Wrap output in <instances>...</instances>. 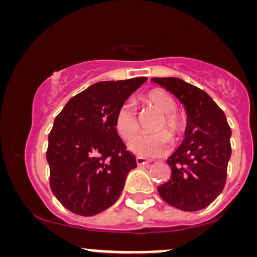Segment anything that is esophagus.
I'll return each mask as SVG.
<instances>
[{
  "label": "esophagus",
  "instance_id": "esophagus-1",
  "mask_svg": "<svg viewBox=\"0 0 257 257\" xmlns=\"http://www.w3.org/2000/svg\"><path fill=\"white\" fill-rule=\"evenodd\" d=\"M137 164L138 167H144L149 164V161H146L145 158H141V157H137Z\"/></svg>",
  "mask_w": 257,
  "mask_h": 257
}]
</instances>
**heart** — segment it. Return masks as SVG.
<instances>
[{
  "instance_id": "heart-1",
  "label": "heart",
  "mask_w": 257,
  "mask_h": 257,
  "mask_svg": "<svg viewBox=\"0 0 257 257\" xmlns=\"http://www.w3.org/2000/svg\"><path fill=\"white\" fill-rule=\"evenodd\" d=\"M147 105L161 113V118L156 122L155 134H143L132 139L139 132L138 114L131 102H125L119 107L116 116V129L125 140H129V151L141 158H158L166 156L172 149V138L179 139L184 129V119L176 113V102L167 91L156 89L144 96Z\"/></svg>"
}]
</instances>
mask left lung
<instances>
[{"mask_svg": "<svg viewBox=\"0 0 257 257\" xmlns=\"http://www.w3.org/2000/svg\"><path fill=\"white\" fill-rule=\"evenodd\" d=\"M185 107L187 123L179 149L167 159L172 178L158 187L168 204L184 211L202 210L226 184L231 158V128L226 116L205 91L180 78H151Z\"/></svg>", "mask_w": 257, "mask_h": 257, "instance_id": "1", "label": "left lung"}]
</instances>
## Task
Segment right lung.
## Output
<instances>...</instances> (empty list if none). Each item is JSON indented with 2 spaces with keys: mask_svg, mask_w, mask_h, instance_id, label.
I'll return each mask as SVG.
<instances>
[{
  "mask_svg": "<svg viewBox=\"0 0 257 257\" xmlns=\"http://www.w3.org/2000/svg\"><path fill=\"white\" fill-rule=\"evenodd\" d=\"M146 77L91 84L67 101L48 137L51 188L67 210L93 216L116 203L137 168L116 131V116Z\"/></svg>",
  "mask_w": 257,
  "mask_h": 257,
  "instance_id": "obj_1",
  "label": "right lung"
}]
</instances>
